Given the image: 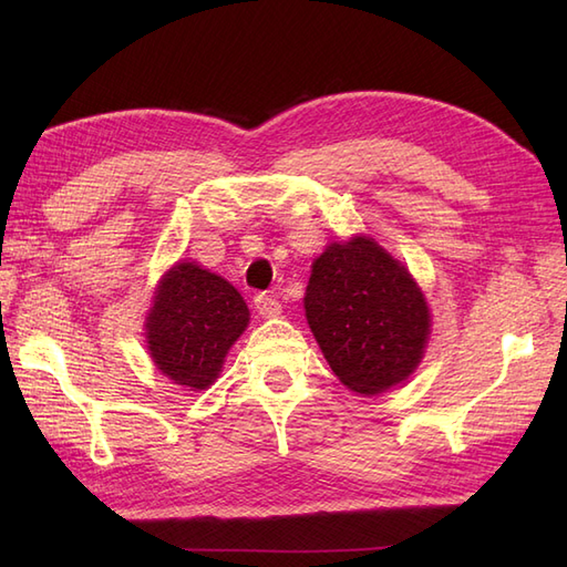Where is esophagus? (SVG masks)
<instances>
[{
    "label": "esophagus",
    "mask_w": 567,
    "mask_h": 567,
    "mask_svg": "<svg viewBox=\"0 0 567 567\" xmlns=\"http://www.w3.org/2000/svg\"><path fill=\"white\" fill-rule=\"evenodd\" d=\"M255 310L262 317H277V315H281V302L271 293H260V296H255Z\"/></svg>",
    "instance_id": "1"
}]
</instances>
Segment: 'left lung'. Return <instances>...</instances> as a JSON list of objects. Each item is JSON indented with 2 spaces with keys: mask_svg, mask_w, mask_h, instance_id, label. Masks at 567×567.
<instances>
[{
  "mask_svg": "<svg viewBox=\"0 0 567 567\" xmlns=\"http://www.w3.org/2000/svg\"><path fill=\"white\" fill-rule=\"evenodd\" d=\"M305 317L338 381L359 394L404 383L431 336L419 284L369 236L326 246L317 257Z\"/></svg>",
  "mask_w": 567,
  "mask_h": 567,
  "instance_id": "left-lung-1",
  "label": "left lung"
}]
</instances>
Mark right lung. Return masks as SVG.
<instances>
[{
    "label": "right lung",
    "mask_w": 567,
    "mask_h": 567,
    "mask_svg": "<svg viewBox=\"0 0 567 567\" xmlns=\"http://www.w3.org/2000/svg\"><path fill=\"white\" fill-rule=\"evenodd\" d=\"M250 321L241 293L196 262H177L161 279L146 317L148 354L169 381L205 390Z\"/></svg>",
    "instance_id": "right-lung-1"
}]
</instances>
